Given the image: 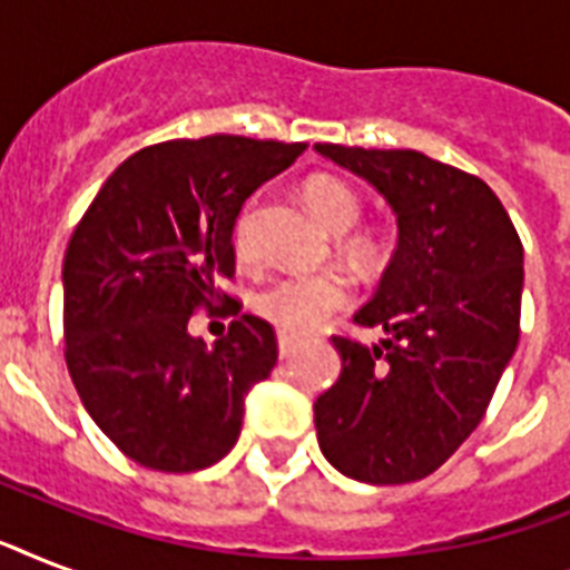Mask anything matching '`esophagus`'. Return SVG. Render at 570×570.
Masks as SVG:
<instances>
[{
  "instance_id": "esophagus-1",
  "label": "esophagus",
  "mask_w": 570,
  "mask_h": 570,
  "mask_svg": "<svg viewBox=\"0 0 570 570\" xmlns=\"http://www.w3.org/2000/svg\"><path fill=\"white\" fill-rule=\"evenodd\" d=\"M293 348H295L293 334H289V331H277V352H281V357L293 355Z\"/></svg>"
}]
</instances>
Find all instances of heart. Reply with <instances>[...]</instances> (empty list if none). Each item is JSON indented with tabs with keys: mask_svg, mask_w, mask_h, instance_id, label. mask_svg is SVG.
<instances>
[{
	"mask_svg": "<svg viewBox=\"0 0 570 570\" xmlns=\"http://www.w3.org/2000/svg\"><path fill=\"white\" fill-rule=\"evenodd\" d=\"M304 200L331 233L352 230L361 218V197L348 183L337 180V177H325V174L311 177L304 183ZM233 245L239 250V257L250 254V209L239 215L236 230H233ZM370 248H373V242L366 236L352 239V250L357 257L370 254ZM348 302H352V286L337 272L275 275L250 295V307L257 316L277 325L281 331H293V334L320 328L322 322H328Z\"/></svg>",
	"mask_w": 570,
	"mask_h": 570,
	"instance_id": "b5f03b06",
	"label": "heart"
}]
</instances>
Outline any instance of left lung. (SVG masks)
Masks as SVG:
<instances>
[{
    "instance_id": "1",
    "label": "left lung",
    "mask_w": 570,
    "mask_h": 570,
    "mask_svg": "<svg viewBox=\"0 0 570 570\" xmlns=\"http://www.w3.org/2000/svg\"><path fill=\"white\" fill-rule=\"evenodd\" d=\"M387 197L399 245L357 325L334 334L337 384L316 399L325 459L352 479L402 485L429 476L482 423L521 337L523 245L476 174L416 150L316 145Z\"/></svg>"
}]
</instances>
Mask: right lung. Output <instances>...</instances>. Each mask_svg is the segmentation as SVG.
I'll return each instance as SVG.
<instances>
[{
  "label": "right lung",
  "instance_id": "1",
  "mask_svg": "<svg viewBox=\"0 0 570 570\" xmlns=\"http://www.w3.org/2000/svg\"><path fill=\"white\" fill-rule=\"evenodd\" d=\"M307 150L245 136L174 138L132 154L85 209L65 254V361L85 411L127 459L163 473L222 461L245 393L277 364L275 328L222 289L242 204ZM230 303L206 347L190 313Z\"/></svg>",
  "mask_w": 570,
  "mask_h": 570
}]
</instances>
